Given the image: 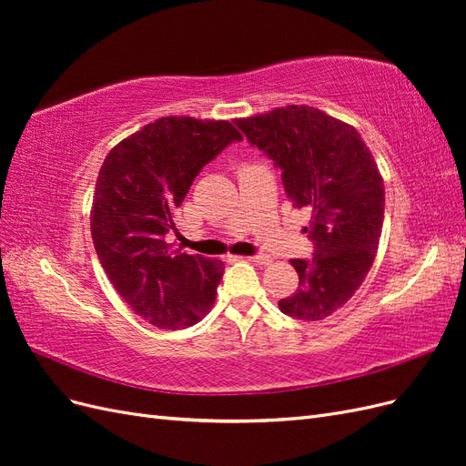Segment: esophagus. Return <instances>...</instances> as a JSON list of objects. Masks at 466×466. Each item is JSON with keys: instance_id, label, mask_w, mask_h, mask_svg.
<instances>
[{"instance_id": "34e87169", "label": "esophagus", "mask_w": 466, "mask_h": 466, "mask_svg": "<svg viewBox=\"0 0 466 466\" xmlns=\"http://www.w3.org/2000/svg\"><path fill=\"white\" fill-rule=\"evenodd\" d=\"M248 260L250 262H257V264H270L272 262V257H268V255H252V257H248Z\"/></svg>"}]
</instances>
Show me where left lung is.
<instances>
[{"label": "left lung", "mask_w": 466, "mask_h": 466, "mask_svg": "<svg viewBox=\"0 0 466 466\" xmlns=\"http://www.w3.org/2000/svg\"><path fill=\"white\" fill-rule=\"evenodd\" d=\"M248 142L281 168L295 208L311 209V260L293 258L299 288L279 299L284 315L322 320L358 291L375 260L385 218V187L360 132L309 105L235 118Z\"/></svg>", "instance_id": "8db88e82"}]
</instances>
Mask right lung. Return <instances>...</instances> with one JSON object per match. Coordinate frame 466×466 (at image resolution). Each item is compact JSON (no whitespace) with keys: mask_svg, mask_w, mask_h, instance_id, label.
Returning <instances> with one entry per match:
<instances>
[{"mask_svg":"<svg viewBox=\"0 0 466 466\" xmlns=\"http://www.w3.org/2000/svg\"><path fill=\"white\" fill-rule=\"evenodd\" d=\"M241 137L228 120L165 116L112 147L98 171L95 250L120 298L153 327L187 329L214 307L223 262L173 248L167 233L202 167Z\"/></svg>","mask_w":466,"mask_h":466,"instance_id":"obj_1","label":"right lung"}]
</instances>
